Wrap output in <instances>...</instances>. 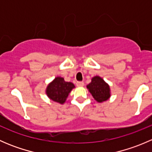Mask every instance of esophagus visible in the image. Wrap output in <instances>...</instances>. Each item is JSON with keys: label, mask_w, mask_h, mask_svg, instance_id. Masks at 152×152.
Listing matches in <instances>:
<instances>
[{"label": "esophagus", "mask_w": 152, "mask_h": 152, "mask_svg": "<svg viewBox=\"0 0 152 152\" xmlns=\"http://www.w3.org/2000/svg\"><path fill=\"white\" fill-rule=\"evenodd\" d=\"M76 86H77V87H83L85 84H84L83 82H76Z\"/></svg>", "instance_id": "1"}]
</instances>
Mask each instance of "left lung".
I'll return each instance as SVG.
<instances>
[{"instance_id": "1", "label": "left lung", "mask_w": 152, "mask_h": 152, "mask_svg": "<svg viewBox=\"0 0 152 152\" xmlns=\"http://www.w3.org/2000/svg\"><path fill=\"white\" fill-rule=\"evenodd\" d=\"M87 88L93 99L99 103L106 102L111 96L110 85L99 76L92 78L91 82L87 85Z\"/></svg>"}]
</instances>
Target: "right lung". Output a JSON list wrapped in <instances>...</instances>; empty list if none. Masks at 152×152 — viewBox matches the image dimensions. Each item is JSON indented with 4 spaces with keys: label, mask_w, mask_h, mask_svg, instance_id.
I'll list each match as a JSON object with an SVG mask.
<instances>
[{
    "label": "right lung",
    "mask_w": 152,
    "mask_h": 152,
    "mask_svg": "<svg viewBox=\"0 0 152 152\" xmlns=\"http://www.w3.org/2000/svg\"><path fill=\"white\" fill-rule=\"evenodd\" d=\"M73 88L75 85L73 83L65 82L64 78L56 76L48 85L45 93L50 100L63 104Z\"/></svg>",
    "instance_id": "obj_1"
}]
</instances>
